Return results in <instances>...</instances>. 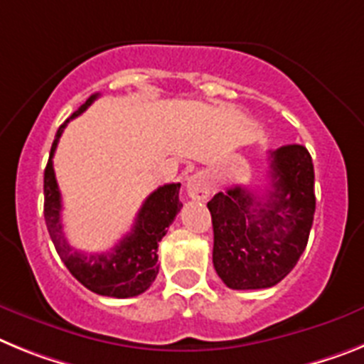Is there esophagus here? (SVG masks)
<instances>
[{
  "mask_svg": "<svg viewBox=\"0 0 364 364\" xmlns=\"http://www.w3.org/2000/svg\"><path fill=\"white\" fill-rule=\"evenodd\" d=\"M213 192V183L205 172H198L186 179V194L192 200L205 201Z\"/></svg>",
  "mask_w": 364,
  "mask_h": 364,
  "instance_id": "34e87169",
  "label": "esophagus"
}]
</instances>
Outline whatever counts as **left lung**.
Listing matches in <instances>:
<instances>
[{"instance_id": "1", "label": "left lung", "mask_w": 364, "mask_h": 364, "mask_svg": "<svg viewBox=\"0 0 364 364\" xmlns=\"http://www.w3.org/2000/svg\"><path fill=\"white\" fill-rule=\"evenodd\" d=\"M271 188L265 198L242 185L218 192L213 216V262L230 289H265L278 284L308 245L315 214V172L300 144L271 151Z\"/></svg>"}]
</instances>
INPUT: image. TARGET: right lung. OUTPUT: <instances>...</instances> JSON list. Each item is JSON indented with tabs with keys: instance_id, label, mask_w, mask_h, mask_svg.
<instances>
[{
	"instance_id": "add662e5",
	"label": "right lung",
	"mask_w": 364,
	"mask_h": 364,
	"mask_svg": "<svg viewBox=\"0 0 364 364\" xmlns=\"http://www.w3.org/2000/svg\"><path fill=\"white\" fill-rule=\"evenodd\" d=\"M97 97L99 93L91 95L56 132L46 173H43V196H46L43 216H46L47 230L55 243L58 257L82 286H86L90 291L97 295L128 299V296H137L146 291L159 273L157 247H159L161 238L166 235V227H170L176 214L183 207L179 201L181 183L163 185L151 192L135 218L134 229L129 230L112 251L86 255L69 245L62 230V218H60L62 216L60 214L62 213V196H60L58 183L55 178L53 156H55L56 144L65 124L86 112Z\"/></svg>"
}]
</instances>
